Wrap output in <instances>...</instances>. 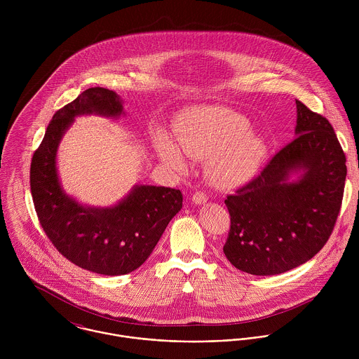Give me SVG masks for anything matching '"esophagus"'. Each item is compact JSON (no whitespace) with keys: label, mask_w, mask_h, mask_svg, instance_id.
<instances>
[{"label":"esophagus","mask_w":359,"mask_h":359,"mask_svg":"<svg viewBox=\"0 0 359 359\" xmlns=\"http://www.w3.org/2000/svg\"><path fill=\"white\" fill-rule=\"evenodd\" d=\"M192 202L195 205H205V202H207V195H205V192H202V191H198V192L194 194Z\"/></svg>","instance_id":"obj_1"}]
</instances>
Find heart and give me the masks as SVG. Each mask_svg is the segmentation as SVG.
I'll list each match as a JSON object with an SVG mask.
<instances>
[{"label":"heart","mask_w":359,"mask_h":359,"mask_svg":"<svg viewBox=\"0 0 359 359\" xmlns=\"http://www.w3.org/2000/svg\"><path fill=\"white\" fill-rule=\"evenodd\" d=\"M249 128L250 120L242 113L221 106L196 107L177 130L178 145L163 137L158 152L180 170L187 165L182 149L195 158L210 157V177L221 185H238L255 175L266 149L264 138Z\"/></svg>","instance_id":"heart-1"}]
</instances>
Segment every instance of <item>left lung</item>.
I'll use <instances>...</instances> for the list:
<instances>
[{
  "label": "left lung",
  "mask_w": 359,
  "mask_h": 359,
  "mask_svg": "<svg viewBox=\"0 0 359 359\" xmlns=\"http://www.w3.org/2000/svg\"><path fill=\"white\" fill-rule=\"evenodd\" d=\"M296 106V138L225 199L231 229L224 255L252 275H278L307 262L327 242L340 212L346 154L323 116L300 101Z\"/></svg>",
  "instance_id": "left-lung-1"
}]
</instances>
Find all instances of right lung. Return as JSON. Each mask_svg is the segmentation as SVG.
Here are the masks:
<instances>
[{
  "label": "right lung",
  "instance_id": "add662e5",
  "mask_svg": "<svg viewBox=\"0 0 359 359\" xmlns=\"http://www.w3.org/2000/svg\"><path fill=\"white\" fill-rule=\"evenodd\" d=\"M123 113V101L114 91L102 87L86 90L53 114L30 167L36 212L52 245L77 266L107 276L140 268L182 208L181 191L164 187L135 185L110 207L81 205L63 191L56 154L74 117L98 114L117 118Z\"/></svg>",
  "mask_w": 359,
  "mask_h": 359
}]
</instances>
